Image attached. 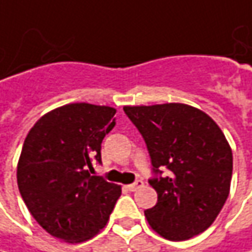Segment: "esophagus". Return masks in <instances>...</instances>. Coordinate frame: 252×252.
<instances>
[{
	"label": "esophagus",
	"mask_w": 252,
	"mask_h": 252,
	"mask_svg": "<svg viewBox=\"0 0 252 252\" xmlns=\"http://www.w3.org/2000/svg\"><path fill=\"white\" fill-rule=\"evenodd\" d=\"M141 187H144V182L143 181H136L134 184H130V185H126V188L127 190H130V192H134V190H137Z\"/></svg>",
	"instance_id": "34e87169"
}]
</instances>
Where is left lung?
<instances>
[{
    "label": "left lung",
    "mask_w": 252,
    "mask_h": 252,
    "mask_svg": "<svg viewBox=\"0 0 252 252\" xmlns=\"http://www.w3.org/2000/svg\"><path fill=\"white\" fill-rule=\"evenodd\" d=\"M139 129L156 172V206L144 210L161 237L184 241L205 231L223 208L231 184L233 153L224 133L208 113L187 103L123 106Z\"/></svg>",
    "instance_id": "obj_1"
}]
</instances>
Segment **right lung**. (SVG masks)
Segmentation results:
<instances>
[{
	"instance_id": "obj_1",
	"label": "right lung",
	"mask_w": 252,
	"mask_h": 252,
	"mask_svg": "<svg viewBox=\"0 0 252 252\" xmlns=\"http://www.w3.org/2000/svg\"><path fill=\"white\" fill-rule=\"evenodd\" d=\"M115 113L106 105L67 103L44 113L24 141L16 165L21 196L34 220L65 243L96 236L121 196V185L90 175Z\"/></svg>"
}]
</instances>
